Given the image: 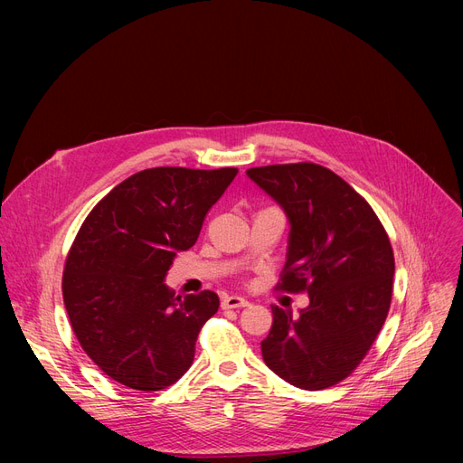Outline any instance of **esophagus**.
<instances>
[{"mask_svg":"<svg viewBox=\"0 0 463 463\" xmlns=\"http://www.w3.org/2000/svg\"><path fill=\"white\" fill-rule=\"evenodd\" d=\"M222 306H223L225 309H236V307H246V306H250V302H248L246 298H241V297L231 295V297H225V298H223Z\"/></svg>","mask_w":463,"mask_h":463,"instance_id":"34e87169","label":"esophagus"}]
</instances>
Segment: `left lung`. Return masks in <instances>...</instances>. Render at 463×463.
<instances>
[{
	"label": "left lung",
	"mask_w": 463,
	"mask_h": 463,
	"mask_svg": "<svg viewBox=\"0 0 463 463\" xmlns=\"http://www.w3.org/2000/svg\"><path fill=\"white\" fill-rule=\"evenodd\" d=\"M246 175L288 219L279 287L309 297L298 315L272 306L262 358L287 383L321 391L349 377L384 325L394 278L391 240L372 206L321 165H269Z\"/></svg>",
	"instance_id": "obj_1"
}]
</instances>
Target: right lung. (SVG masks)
<instances>
[{"mask_svg": "<svg viewBox=\"0 0 463 463\" xmlns=\"http://www.w3.org/2000/svg\"><path fill=\"white\" fill-rule=\"evenodd\" d=\"M236 175L146 168L86 217L67 255L63 304L82 349L116 383L152 392L189 370L219 298L212 290L176 297L165 278Z\"/></svg>", "mask_w": 463, "mask_h": 463, "instance_id": "add662e5", "label": "right lung"}]
</instances>
